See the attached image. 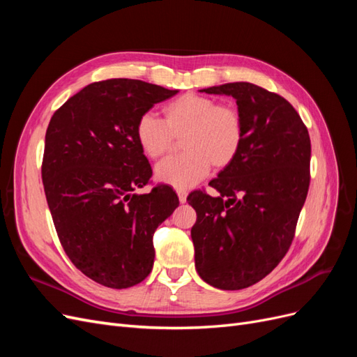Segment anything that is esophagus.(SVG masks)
I'll return each instance as SVG.
<instances>
[{
  "mask_svg": "<svg viewBox=\"0 0 357 357\" xmlns=\"http://www.w3.org/2000/svg\"><path fill=\"white\" fill-rule=\"evenodd\" d=\"M177 195H178V201L181 202V204H185L186 202V199H188V192L186 190H177Z\"/></svg>",
  "mask_w": 357,
  "mask_h": 357,
  "instance_id": "esophagus-1",
  "label": "esophagus"
}]
</instances>
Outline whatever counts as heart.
I'll return each mask as SVG.
<instances>
[{
    "mask_svg": "<svg viewBox=\"0 0 357 357\" xmlns=\"http://www.w3.org/2000/svg\"><path fill=\"white\" fill-rule=\"evenodd\" d=\"M165 121L153 113L139 116L135 135L146 156L165 155L172 137L181 138L185 153L164 159L155 168L158 181L180 190L190 189L215 169L229 167L244 143V123L234 107L204 95L188 93L167 104Z\"/></svg>",
    "mask_w": 357,
    "mask_h": 357,
    "instance_id": "obj_1",
    "label": "heart"
}]
</instances>
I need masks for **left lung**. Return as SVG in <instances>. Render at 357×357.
<instances>
[{"label":"left lung","instance_id":"left-lung-1","mask_svg":"<svg viewBox=\"0 0 357 357\" xmlns=\"http://www.w3.org/2000/svg\"><path fill=\"white\" fill-rule=\"evenodd\" d=\"M201 92L236 101L244 143L232 164L210 181L219 197H188L197 211L190 231L195 268L210 286L240 290L271 273L294 240L310 186V135L289 101L253 83Z\"/></svg>","mask_w":357,"mask_h":357}]
</instances>
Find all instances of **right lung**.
I'll return each mask as SVG.
<instances>
[{
	"label": "right lung",
	"instance_id": "right-lung-1",
	"mask_svg": "<svg viewBox=\"0 0 357 357\" xmlns=\"http://www.w3.org/2000/svg\"><path fill=\"white\" fill-rule=\"evenodd\" d=\"M177 92L132 79L96 82L50 119L41 177L52 219L70 261L102 286L143 282L153 268V234L178 207L165 185L135 193L152 177L138 119Z\"/></svg>",
	"mask_w": 357,
	"mask_h": 357
}]
</instances>
